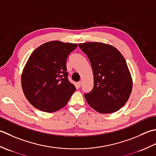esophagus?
Listing matches in <instances>:
<instances>
[{
    "instance_id": "obj_1",
    "label": "esophagus",
    "mask_w": 156,
    "mask_h": 156,
    "mask_svg": "<svg viewBox=\"0 0 156 156\" xmlns=\"http://www.w3.org/2000/svg\"><path fill=\"white\" fill-rule=\"evenodd\" d=\"M81 81H79V82H77V87H81Z\"/></svg>"
}]
</instances>
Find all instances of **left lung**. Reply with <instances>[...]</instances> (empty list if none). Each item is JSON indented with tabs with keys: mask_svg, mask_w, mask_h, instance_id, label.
Listing matches in <instances>:
<instances>
[{
	"mask_svg": "<svg viewBox=\"0 0 156 156\" xmlns=\"http://www.w3.org/2000/svg\"><path fill=\"white\" fill-rule=\"evenodd\" d=\"M90 59L94 87L84 97L90 106L101 114L115 112L131 95L133 81L125 58L112 46L100 42L79 44Z\"/></svg>",
	"mask_w": 156,
	"mask_h": 156,
	"instance_id": "obj_1",
	"label": "left lung"
}]
</instances>
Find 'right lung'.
Wrapping results in <instances>:
<instances>
[{
  "label": "right lung",
  "instance_id": "1",
  "mask_svg": "<svg viewBox=\"0 0 156 156\" xmlns=\"http://www.w3.org/2000/svg\"><path fill=\"white\" fill-rule=\"evenodd\" d=\"M77 44L52 41L34 50L25 66L21 85L36 108L53 112L67 104L76 88L69 81L66 59Z\"/></svg>",
  "mask_w": 156,
  "mask_h": 156
}]
</instances>
